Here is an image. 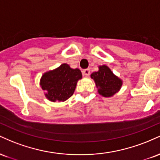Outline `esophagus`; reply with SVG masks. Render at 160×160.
<instances>
[{
	"mask_svg": "<svg viewBox=\"0 0 160 160\" xmlns=\"http://www.w3.org/2000/svg\"><path fill=\"white\" fill-rule=\"evenodd\" d=\"M82 74L84 75V76H89V74H90V71H89V69H84L83 71H82Z\"/></svg>",
	"mask_w": 160,
	"mask_h": 160,
	"instance_id": "34e87169",
	"label": "esophagus"
}]
</instances>
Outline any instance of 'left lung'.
<instances>
[{
    "label": "left lung",
    "mask_w": 160,
    "mask_h": 160,
    "mask_svg": "<svg viewBox=\"0 0 160 160\" xmlns=\"http://www.w3.org/2000/svg\"><path fill=\"white\" fill-rule=\"evenodd\" d=\"M91 78L95 80L98 93L104 97L113 96L120 90L122 83L106 65L99 66L98 71L93 72Z\"/></svg>",
    "instance_id": "1"
}]
</instances>
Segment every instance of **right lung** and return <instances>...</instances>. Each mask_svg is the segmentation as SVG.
Instances as JSON below:
<instances>
[{
    "label": "right lung",
    "instance_id": "obj_1",
    "mask_svg": "<svg viewBox=\"0 0 160 160\" xmlns=\"http://www.w3.org/2000/svg\"><path fill=\"white\" fill-rule=\"evenodd\" d=\"M82 78L78 68L73 69L62 64L56 69L46 72L40 79V86L51 102H65L74 94L77 82Z\"/></svg>",
    "mask_w": 160,
    "mask_h": 160
}]
</instances>
